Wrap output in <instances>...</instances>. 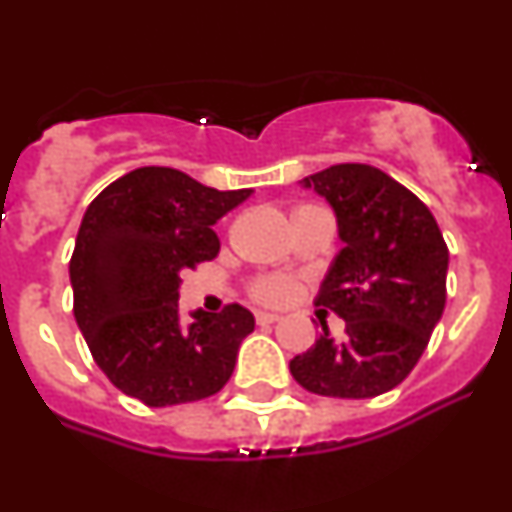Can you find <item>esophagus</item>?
I'll return each mask as SVG.
<instances>
[{
	"mask_svg": "<svg viewBox=\"0 0 512 512\" xmlns=\"http://www.w3.org/2000/svg\"><path fill=\"white\" fill-rule=\"evenodd\" d=\"M279 315H274V312H256V323L259 325H271L277 323Z\"/></svg>",
	"mask_w": 512,
	"mask_h": 512,
	"instance_id": "obj_1",
	"label": "esophagus"
}]
</instances>
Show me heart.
I'll use <instances>...</instances> for the list:
<instances>
[{
    "label": "heart",
    "mask_w": 512,
    "mask_h": 512,
    "mask_svg": "<svg viewBox=\"0 0 512 512\" xmlns=\"http://www.w3.org/2000/svg\"><path fill=\"white\" fill-rule=\"evenodd\" d=\"M297 282L284 274H259L251 282V297L264 305H284L295 297Z\"/></svg>",
    "instance_id": "1"
}]
</instances>
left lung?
Here are the masks:
<instances>
[{
  "mask_svg": "<svg viewBox=\"0 0 512 512\" xmlns=\"http://www.w3.org/2000/svg\"><path fill=\"white\" fill-rule=\"evenodd\" d=\"M338 217L343 248L315 305L346 320L341 341L328 325L289 372L323 397H377L413 372L446 307L449 248L431 210L369 164H338L305 176Z\"/></svg>",
  "mask_w": 512,
  "mask_h": 512,
  "instance_id": "8db88e82",
  "label": "left lung"
}]
</instances>
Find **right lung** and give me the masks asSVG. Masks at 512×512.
I'll return each mask as SVG.
<instances>
[{
    "label": "right lung",
    "instance_id": "1",
    "mask_svg": "<svg viewBox=\"0 0 512 512\" xmlns=\"http://www.w3.org/2000/svg\"><path fill=\"white\" fill-rule=\"evenodd\" d=\"M251 197L184 171L143 166L102 189L84 212L74 256V315L97 366L117 390L151 408L212 397L235 369L253 315L238 302L179 320L187 269L212 261V225Z\"/></svg>",
    "mask_w": 512,
    "mask_h": 512
}]
</instances>
